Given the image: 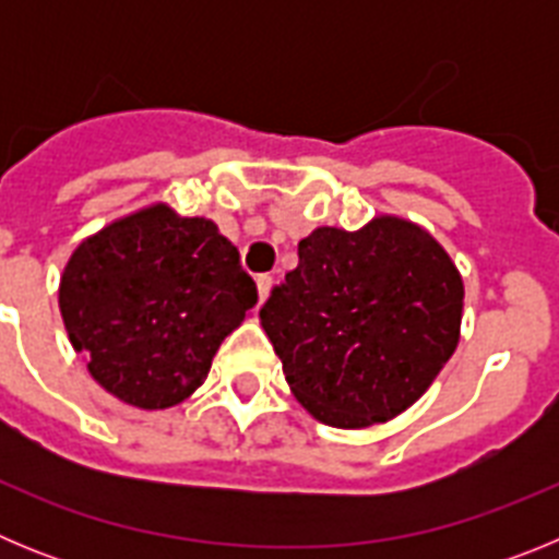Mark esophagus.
<instances>
[{"label":"esophagus","mask_w":559,"mask_h":559,"mask_svg":"<svg viewBox=\"0 0 559 559\" xmlns=\"http://www.w3.org/2000/svg\"><path fill=\"white\" fill-rule=\"evenodd\" d=\"M271 288H274V276L271 274L257 276V294H260V302H265V299H269Z\"/></svg>","instance_id":"obj_1"}]
</instances>
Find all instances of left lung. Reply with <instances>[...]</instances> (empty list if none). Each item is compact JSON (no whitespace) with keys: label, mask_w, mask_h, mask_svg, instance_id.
<instances>
[{"label":"left lung","mask_w":559,"mask_h":559,"mask_svg":"<svg viewBox=\"0 0 559 559\" xmlns=\"http://www.w3.org/2000/svg\"><path fill=\"white\" fill-rule=\"evenodd\" d=\"M464 285L426 229L374 218L299 240L260 322L294 397L319 423L367 428L423 397L459 344Z\"/></svg>","instance_id":"1"}]
</instances>
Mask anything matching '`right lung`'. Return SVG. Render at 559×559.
<instances>
[{
  "label": "right lung",
  "mask_w": 559,
  "mask_h": 559,
  "mask_svg": "<svg viewBox=\"0 0 559 559\" xmlns=\"http://www.w3.org/2000/svg\"><path fill=\"white\" fill-rule=\"evenodd\" d=\"M58 305L92 378L153 412L204 383L221 341L257 305V285L212 221L153 204L78 246Z\"/></svg>",
  "instance_id": "add662e5"
}]
</instances>
